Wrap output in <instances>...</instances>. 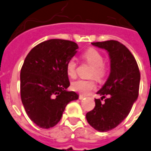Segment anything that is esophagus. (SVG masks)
<instances>
[{
	"label": "esophagus",
	"mask_w": 151,
	"mask_h": 151,
	"mask_svg": "<svg viewBox=\"0 0 151 151\" xmlns=\"http://www.w3.org/2000/svg\"><path fill=\"white\" fill-rule=\"evenodd\" d=\"M85 96H83V95H81V94H80L79 95V99L80 100H82L83 99V98H85Z\"/></svg>",
	"instance_id": "obj_1"
}]
</instances>
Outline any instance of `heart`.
<instances>
[{
    "instance_id": "obj_1",
    "label": "heart",
    "mask_w": 151,
    "mask_h": 151,
    "mask_svg": "<svg viewBox=\"0 0 151 151\" xmlns=\"http://www.w3.org/2000/svg\"><path fill=\"white\" fill-rule=\"evenodd\" d=\"M82 57L90 65L92 66L91 77H94L97 80H103L107 74L108 67L104 62V57L101 52L94 48H89L83 53ZM77 68L78 64L74 59L68 60L66 65L68 75L72 78H75L77 76ZM71 88L81 94H87L96 88V83L93 80L79 79L71 83Z\"/></svg>"
}]
</instances>
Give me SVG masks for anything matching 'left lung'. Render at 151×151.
<instances>
[{"label":"left lung","instance_id":"1","mask_svg":"<svg viewBox=\"0 0 151 151\" xmlns=\"http://www.w3.org/2000/svg\"><path fill=\"white\" fill-rule=\"evenodd\" d=\"M93 46L105 49L111 59V73L104 85L97 94L101 100L108 95L104 103L95 99V107L86 114L90 125L100 132L115 128L122 122L137 99L140 73L131 52L116 40L91 43Z\"/></svg>","mask_w":151,"mask_h":151}]
</instances>
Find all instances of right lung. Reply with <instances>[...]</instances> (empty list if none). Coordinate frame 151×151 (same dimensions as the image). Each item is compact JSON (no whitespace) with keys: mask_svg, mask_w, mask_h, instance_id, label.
I'll use <instances>...</instances> for the list:
<instances>
[{"mask_svg":"<svg viewBox=\"0 0 151 151\" xmlns=\"http://www.w3.org/2000/svg\"><path fill=\"white\" fill-rule=\"evenodd\" d=\"M78 45L70 40L50 39L37 44L27 55L21 70V97L29 118L44 129L61 119L66 106L78 99L68 91L66 65Z\"/></svg>","mask_w":151,"mask_h":151,"instance_id":"obj_1","label":"right lung"}]
</instances>
